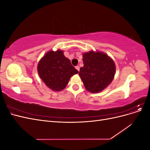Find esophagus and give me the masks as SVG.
<instances>
[{"mask_svg": "<svg viewBox=\"0 0 150 150\" xmlns=\"http://www.w3.org/2000/svg\"><path fill=\"white\" fill-rule=\"evenodd\" d=\"M75 68H76L77 71H79V66H76V67H75Z\"/></svg>", "mask_w": 150, "mask_h": 150, "instance_id": "1", "label": "esophagus"}]
</instances>
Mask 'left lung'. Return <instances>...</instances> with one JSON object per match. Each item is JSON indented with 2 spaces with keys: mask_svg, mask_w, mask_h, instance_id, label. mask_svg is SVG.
I'll return each mask as SVG.
<instances>
[{
  "mask_svg": "<svg viewBox=\"0 0 150 150\" xmlns=\"http://www.w3.org/2000/svg\"><path fill=\"white\" fill-rule=\"evenodd\" d=\"M83 60L84 66L80 68L79 75L88 91L99 93L112 82L116 67L106 54L91 51L83 54Z\"/></svg>",
  "mask_w": 150,
  "mask_h": 150,
  "instance_id": "left-lung-1",
  "label": "left lung"
}]
</instances>
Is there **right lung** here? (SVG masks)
Wrapping results in <instances>:
<instances>
[{"label": "right lung", "instance_id": "right-lung-1", "mask_svg": "<svg viewBox=\"0 0 150 150\" xmlns=\"http://www.w3.org/2000/svg\"><path fill=\"white\" fill-rule=\"evenodd\" d=\"M38 70L44 83L55 91L64 89L71 77L78 73L60 50L48 52L39 61Z\"/></svg>", "mask_w": 150, "mask_h": 150}]
</instances>
